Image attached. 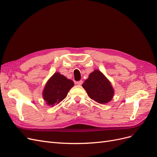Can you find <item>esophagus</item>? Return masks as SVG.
Instances as JSON below:
<instances>
[{"label":"esophagus","mask_w":157,"mask_h":157,"mask_svg":"<svg viewBox=\"0 0 157 157\" xmlns=\"http://www.w3.org/2000/svg\"><path fill=\"white\" fill-rule=\"evenodd\" d=\"M76 84H78V85H82V80H80V81H78V82H75Z\"/></svg>","instance_id":"1"}]
</instances>
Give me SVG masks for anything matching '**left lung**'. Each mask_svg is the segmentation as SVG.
Returning a JSON list of instances; mask_svg holds the SVG:
<instances>
[{"label":"left lung","mask_w":157,"mask_h":157,"mask_svg":"<svg viewBox=\"0 0 157 157\" xmlns=\"http://www.w3.org/2000/svg\"><path fill=\"white\" fill-rule=\"evenodd\" d=\"M82 86L90 98L100 104L111 101L115 94L111 82L99 70L90 73Z\"/></svg>","instance_id":"1"}]
</instances>
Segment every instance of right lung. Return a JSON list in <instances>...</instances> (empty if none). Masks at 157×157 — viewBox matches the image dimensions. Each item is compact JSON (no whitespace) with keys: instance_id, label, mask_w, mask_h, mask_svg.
I'll return each instance as SVG.
<instances>
[{"instance_id":"1","label":"right lung","mask_w":157,"mask_h":157,"mask_svg":"<svg viewBox=\"0 0 157 157\" xmlns=\"http://www.w3.org/2000/svg\"><path fill=\"white\" fill-rule=\"evenodd\" d=\"M73 86V80L56 72L46 83L42 97L48 106H54L63 100Z\"/></svg>"}]
</instances>
